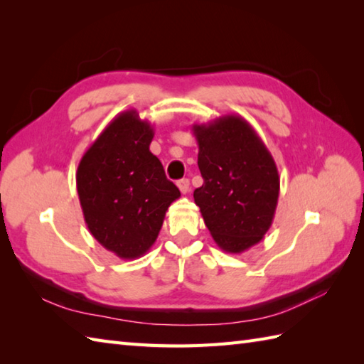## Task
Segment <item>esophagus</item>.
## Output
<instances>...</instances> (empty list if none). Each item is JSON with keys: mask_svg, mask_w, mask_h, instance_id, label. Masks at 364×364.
Wrapping results in <instances>:
<instances>
[{"mask_svg": "<svg viewBox=\"0 0 364 364\" xmlns=\"http://www.w3.org/2000/svg\"><path fill=\"white\" fill-rule=\"evenodd\" d=\"M176 186H178V189L181 191V194H188L191 184H189L188 178H183V180H178V181H176Z\"/></svg>", "mask_w": 364, "mask_h": 364, "instance_id": "obj_1", "label": "esophagus"}]
</instances>
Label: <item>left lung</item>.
Returning <instances> with one entry per match:
<instances>
[{"label": "left lung", "instance_id": "left-lung-1", "mask_svg": "<svg viewBox=\"0 0 364 364\" xmlns=\"http://www.w3.org/2000/svg\"><path fill=\"white\" fill-rule=\"evenodd\" d=\"M202 188L194 191L205 225L227 253L257 245L272 225L280 176L272 154L249 122L228 114L192 125Z\"/></svg>", "mask_w": 364, "mask_h": 364}]
</instances>
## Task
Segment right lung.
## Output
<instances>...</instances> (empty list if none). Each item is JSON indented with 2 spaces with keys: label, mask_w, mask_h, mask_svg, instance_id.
Wrapping results in <instances>:
<instances>
[{
  "label": "right lung",
  "mask_w": 364,
  "mask_h": 364,
  "mask_svg": "<svg viewBox=\"0 0 364 364\" xmlns=\"http://www.w3.org/2000/svg\"><path fill=\"white\" fill-rule=\"evenodd\" d=\"M153 136L136 109L120 112L82 154L76 172L90 235L122 259L150 250L166 211L181 196L150 151Z\"/></svg>",
  "instance_id": "1"
}]
</instances>
